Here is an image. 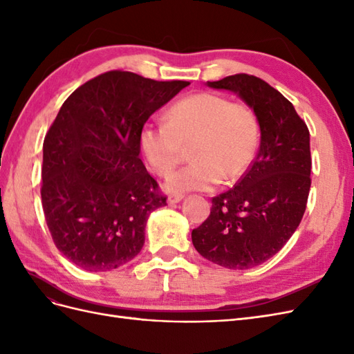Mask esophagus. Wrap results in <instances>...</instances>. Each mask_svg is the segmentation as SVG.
<instances>
[{
  "label": "esophagus",
  "mask_w": 354,
  "mask_h": 354,
  "mask_svg": "<svg viewBox=\"0 0 354 354\" xmlns=\"http://www.w3.org/2000/svg\"><path fill=\"white\" fill-rule=\"evenodd\" d=\"M183 198H185L183 195H171V196H168L167 202H168V205H174V203H178Z\"/></svg>",
  "instance_id": "1"
}]
</instances>
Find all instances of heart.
<instances>
[{"label": "heart", "instance_id": "obj_1", "mask_svg": "<svg viewBox=\"0 0 354 354\" xmlns=\"http://www.w3.org/2000/svg\"><path fill=\"white\" fill-rule=\"evenodd\" d=\"M260 143L255 113L242 103H230L214 93H198L171 106L165 124L145 125L138 147L158 176H168L189 149L192 164L171 174L168 194L209 190L229 185L250 168Z\"/></svg>", "mask_w": 354, "mask_h": 354}]
</instances>
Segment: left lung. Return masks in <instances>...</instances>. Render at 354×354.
I'll return each instance as SVG.
<instances>
[{"mask_svg":"<svg viewBox=\"0 0 354 354\" xmlns=\"http://www.w3.org/2000/svg\"><path fill=\"white\" fill-rule=\"evenodd\" d=\"M205 85L239 95L261 137L251 168L212 198L209 217L192 232V242L211 263L251 269L279 252L303 218L312 185L310 133L292 103L260 78L238 73Z\"/></svg>","mask_w":354,"mask_h":354,"instance_id":"obj_1","label":"left lung"}]
</instances>
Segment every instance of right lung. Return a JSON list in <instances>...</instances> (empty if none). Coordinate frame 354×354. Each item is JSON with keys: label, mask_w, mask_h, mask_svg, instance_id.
Instances as JSON below:
<instances>
[{"label": "right lung", "mask_w": 354, "mask_h": 354, "mask_svg": "<svg viewBox=\"0 0 354 354\" xmlns=\"http://www.w3.org/2000/svg\"><path fill=\"white\" fill-rule=\"evenodd\" d=\"M190 82L111 71L75 90L42 146V209L57 250L87 272L142 251L151 212L167 205L140 159L138 134Z\"/></svg>", "instance_id": "add662e5"}]
</instances>
